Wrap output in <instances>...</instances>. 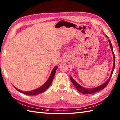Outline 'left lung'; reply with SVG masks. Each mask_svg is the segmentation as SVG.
<instances>
[{"label":"left lung","mask_w":120,"mask_h":120,"mask_svg":"<svg viewBox=\"0 0 120 120\" xmlns=\"http://www.w3.org/2000/svg\"><path fill=\"white\" fill-rule=\"evenodd\" d=\"M106 37L107 38H108L107 36L106 35ZM108 42H109V45H110V49H111V51H112V55H113V67H112V71H111V74L110 75V77H109L108 79L105 82H104L103 84H101V85H100L99 86H97L96 87H94V88H85V87H82V86H81L80 85H79L78 83L76 81H75L73 78H72L71 76L69 77L70 78V79L71 80V81L72 82V83H73V84L74 85L75 87H76V88L77 90H78L79 91H80V93H81L83 94H93L96 93V92L99 91L101 90H103V89L105 88L106 86L107 85V84L109 83V81L110 80V78L111 77V76H112L113 71H114V69H115V54L113 53V47L112 46V44H111V43L110 40H108Z\"/></svg>","instance_id":"8db88e82"}]
</instances>
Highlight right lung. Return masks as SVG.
<instances>
[{
  "mask_svg": "<svg viewBox=\"0 0 120 120\" xmlns=\"http://www.w3.org/2000/svg\"><path fill=\"white\" fill-rule=\"evenodd\" d=\"M57 68H58V66H55V68H53V69L52 70V71L51 72V75H50L49 79H47L46 81L44 83V84L42 85L41 86H40V87L36 89V90H31V91H22V90H19V89H18L17 88H16L14 85H13V86L14 87V88L16 89V90H17L18 91L20 92V93H23L25 94H26V95L34 96V95H36V94H41V93H42L44 91L46 90L52 84Z\"/></svg>",
  "mask_w": 120,
  "mask_h": 120,
  "instance_id": "1",
  "label": "right lung"
}]
</instances>
